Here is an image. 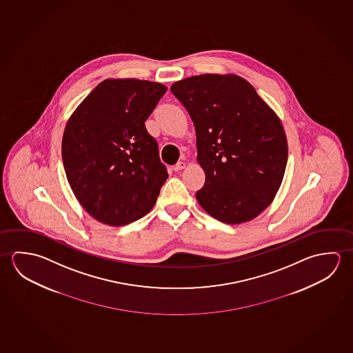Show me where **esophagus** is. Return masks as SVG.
<instances>
[{"instance_id": "1", "label": "esophagus", "mask_w": 353, "mask_h": 353, "mask_svg": "<svg viewBox=\"0 0 353 353\" xmlns=\"http://www.w3.org/2000/svg\"><path fill=\"white\" fill-rule=\"evenodd\" d=\"M185 167V161H178V163L174 165V170H175V172H179V170L184 169Z\"/></svg>"}]
</instances>
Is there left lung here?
I'll return each instance as SVG.
<instances>
[{"instance_id":"left-lung-1","label":"left lung","mask_w":353,"mask_h":353,"mask_svg":"<svg viewBox=\"0 0 353 353\" xmlns=\"http://www.w3.org/2000/svg\"><path fill=\"white\" fill-rule=\"evenodd\" d=\"M170 91L190 114L205 184L197 203L219 221H251L274 200L288 161L281 121L234 74L183 79Z\"/></svg>"}]
</instances>
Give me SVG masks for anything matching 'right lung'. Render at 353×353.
Listing matches in <instances>:
<instances>
[{
  "instance_id": "add662e5",
  "label": "right lung",
  "mask_w": 353,
  "mask_h": 353,
  "mask_svg": "<svg viewBox=\"0 0 353 353\" xmlns=\"http://www.w3.org/2000/svg\"><path fill=\"white\" fill-rule=\"evenodd\" d=\"M165 91L167 86L147 80L106 79L66 122V179L97 221L123 226L154 206L168 173L144 122Z\"/></svg>"
}]
</instances>
